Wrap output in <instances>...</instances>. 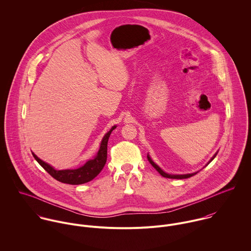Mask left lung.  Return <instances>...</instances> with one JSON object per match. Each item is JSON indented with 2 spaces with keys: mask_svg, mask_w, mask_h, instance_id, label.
<instances>
[{
  "mask_svg": "<svg viewBox=\"0 0 251 251\" xmlns=\"http://www.w3.org/2000/svg\"><path fill=\"white\" fill-rule=\"evenodd\" d=\"M215 155L216 154H215L214 156H213V158L211 159V161L214 159L215 157ZM148 159H149V161H150V163L155 168V170L162 176V177H165V178H168V179H187V178H190V177H192L193 175H195L196 173H192V174H185V175H170V174H167V173H165L164 171H162L151 159V157L148 155Z\"/></svg>",
  "mask_w": 251,
  "mask_h": 251,
  "instance_id": "obj_1",
  "label": "left lung"
}]
</instances>
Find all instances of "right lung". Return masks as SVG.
<instances>
[{
    "label": "right lung",
    "mask_w": 251,
    "mask_h": 251,
    "mask_svg": "<svg viewBox=\"0 0 251 251\" xmlns=\"http://www.w3.org/2000/svg\"><path fill=\"white\" fill-rule=\"evenodd\" d=\"M116 128L114 126L105 136L103 137L100 151L94 159L87 161L82 167L78 169H68V170H55L52 166L39 159L33 152V155L40 166L51 175L53 178L64 183L70 184H82L95 179L104 167L107 160V143L111 132Z\"/></svg>",
    "instance_id": "1"
}]
</instances>
